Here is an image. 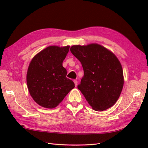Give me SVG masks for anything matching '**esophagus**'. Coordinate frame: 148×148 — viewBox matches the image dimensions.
Returning <instances> with one entry per match:
<instances>
[{"label":"esophagus","instance_id":"esophagus-1","mask_svg":"<svg viewBox=\"0 0 148 148\" xmlns=\"http://www.w3.org/2000/svg\"><path fill=\"white\" fill-rule=\"evenodd\" d=\"M74 83L75 86H77V80H74Z\"/></svg>","mask_w":148,"mask_h":148}]
</instances>
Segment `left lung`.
Returning a JSON list of instances; mask_svg holds the SVG:
<instances>
[{
	"mask_svg": "<svg viewBox=\"0 0 148 148\" xmlns=\"http://www.w3.org/2000/svg\"><path fill=\"white\" fill-rule=\"evenodd\" d=\"M71 53L82 64L84 76L77 88L95 111L111 108L124 84L123 68L116 56L97 43L73 45Z\"/></svg>",
	"mask_w": 148,
	"mask_h": 148,
	"instance_id": "8db88e82",
	"label": "left lung"
}]
</instances>
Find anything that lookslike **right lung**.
Segmentation results:
<instances>
[{
  "instance_id": "1",
  "label": "right lung",
  "mask_w": 148,
  "mask_h": 148,
  "mask_svg": "<svg viewBox=\"0 0 148 148\" xmlns=\"http://www.w3.org/2000/svg\"><path fill=\"white\" fill-rule=\"evenodd\" d=\"M70 46H49L34 56L27 73V88L37 104L53 109L75 87L62 63Z\"/></svg>"
}]
</instances>
